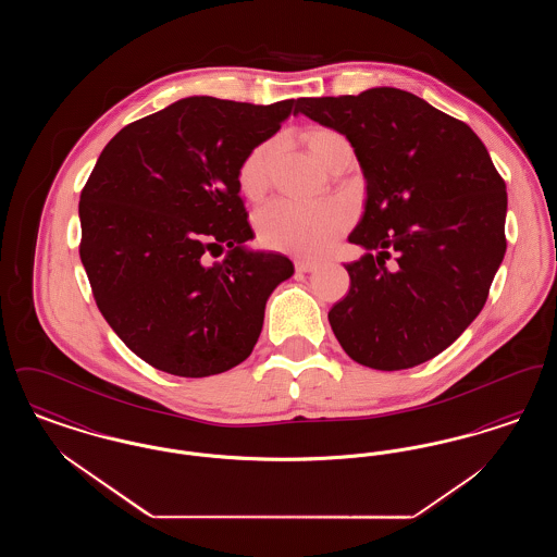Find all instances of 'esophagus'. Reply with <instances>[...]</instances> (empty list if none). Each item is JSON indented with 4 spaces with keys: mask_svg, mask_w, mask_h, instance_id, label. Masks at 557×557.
Listing matches in <instances>:
<instances>
[{
    "mask_svg": "<svg viewBox=\"0 0 557 557\" xmlns=\"http://www.w3.org/2000/svg\"><path fill=\"white\" fill-rule=\"evenodd\" d=\"M294 265H296V271H298V273H311V271H315V269H318V263H313V261H305V259H298Z\"/></svg>",
    "mask_w": 557,
    "mask_h": 557,
    "instance_id": "esophagus-1",
    "label": "esophagus"
}]
</instances>
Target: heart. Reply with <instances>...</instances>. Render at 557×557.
Segmentation results:
<instances>
[{
    "mask_svg": "<svg viewBox=\"0 0 557 557\" xmlns=\"http://www.w3.org/2000/svg\"><path fill=\"white\" fill-rule=\"evenodd\" d=\"M346 141L341 133L318 129L309 133V150L325 164L332 150ZM271 157V144H261L246 154L238 169V184L246 198H259L267 186V164ZM348 225V209L341 200L321 202H294L277 198L267 202L255 214V227L259 238L275 250L292 252L298 257H319Z\"/></svg>",
    "mask_w": 557,
    "mask_h": 557,
    "instance_id": "heart-1",
    "label": "heart"
}]
</instances>
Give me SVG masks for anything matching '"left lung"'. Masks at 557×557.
Listing matches in <instances>:
<instances>
[{
    "mask_svg": "<svg viewBox=\"0 0 557 557\" xmlns=\"http://www.w3.org/2000/svg\"><path fill=\"white\" fill-rule=\"evenodd\" d=\"M350 141L366 211L350 244V288L327 313L346 355L371 370L416 368L453 345L482 311L505 255V182L466 123L397 87L298 98ZM398 255V265L385 261Z\"/></svg>",
    "mask_w": 557,
    "mask_h": 557,
    "instance_id": "8db88e82",
    "label": "left lung"
}]
</instances>
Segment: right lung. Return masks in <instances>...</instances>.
<instances>
[{
    "mask_svg": "<svg viewBox=\"0 0 557 557\" xmlns=\"http://www.w3.org/2000/svg\"><path fill=\"white\" fill-rule=\"evenodd\" d=\"M294 104L184 98L121 129L96 162L81 191V263L100 313L152 368L207 377L257 345L267 298L294 265L246 248L238 169Z\"/></svg>",
    "mask_w": 557,
    "mask_h": 557,
    "instance_id": "obj_1",
    "label": "right lung"
}]
</instances>
